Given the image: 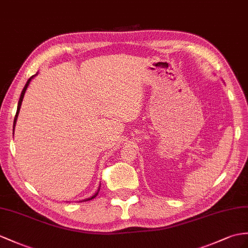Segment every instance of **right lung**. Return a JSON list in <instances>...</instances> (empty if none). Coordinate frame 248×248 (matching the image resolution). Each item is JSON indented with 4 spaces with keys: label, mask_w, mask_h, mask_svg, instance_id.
<instances>
[{
    "label": "right lung",
    "mask_w": 248,
    "mask_h": 248,
    "mask_svg": "<svg viewBox=\"0 0 248 248\" xmlns=\"http://www.w3.org/2000/svg\"><path fill=\"white\" fill-rule=\"evenodd\" d=\"M33 77H34V76H32L31 78H28L27 83L25 84V86H24V88H23V90H22V93H21V96H20L19 103H17V109H16V113L15 121H14V131H15V126H16V119H17V116H19V112H20V108H21V105H22V101H23V98H24V94H25L26 89H27V87H28V85H29V83H30V81H31V78H32ZM99 190H100V188L98 189V191H96L95 194H94L93 197H90V198H88V199H85V200H83V201H89V200H93V198H95L96 196H98V192H99Z\"/></svg>",
    "instance_id": "right-lung-1"
}]
</instances>
